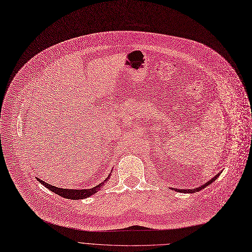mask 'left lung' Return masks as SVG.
Returning <instances> with one entry per match:
<instances>
[{
    "instance_id": "1",
    "label": "left lung",
    "mask_w": 252,
    "mask_h": 252,
    "mask_svg": "<svg viewBox=\"0 0 252 252\" xmlns=\"http://www.w3.org/2000/svg\"><path fill=\"white\" fill-rule=\"evenodd\" d=\"M221 172L222 171H220L219 173H217V175L214 177V178H212L210 181H208L206 184H204V185H202L201 187H198V188H196V189H172L171 188V189L172 190H176V191H179V192H184V193H193V192H196V191H200L201 189H205L206 187H208L209 185H211L213 182H215L216 180H217V178L221 175Z\"/></svg>"
}]
</instances>
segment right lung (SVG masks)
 Masks as SVG:
<instances>
[{
  "label": "right lung",
  "mask_w": 252,
  "mask_h": 252,
  "mask_svg": "<svg viewBox=\"0 0 252 252\" xmlns=\"http://www.w3.org/2000/svg\"><path fill=\"white\" fill-rule=\"evenodd\" d=\"M112 172V171H111ZM111 178V173L107 177V179L102 182L101 184H99L98 186H95L92 189H62V188H57L55 186H52L50 184H47L45 183L44 181L40 180V179H37V181L41 183L44 187H46L48 189H50L51 191L55 192L56 195H59L63 198H65V199H70V200H83V199H86V198H89L91 197L92 195H94V193H95L98 190H100L104 185L109 181V179Z\"/></svg>",
  "instance_id": "obj_1"
}]
</instances>
